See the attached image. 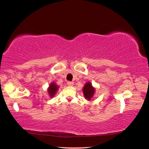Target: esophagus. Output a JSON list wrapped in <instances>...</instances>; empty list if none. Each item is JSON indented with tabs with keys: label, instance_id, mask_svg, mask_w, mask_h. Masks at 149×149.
Here are the masks:
<instances>
[{
	"label": "esophagus",
	"instance_id": "obj_1",
	"mask_svg": "<svg viewBox=\"0 0 149 149\" xmlns=\"http://www.w3.org/2000/svg\"><path fill=\"white\" fill-rule=\"evenodd\" d=\"M67 84L70 86H73V85H74V83H73V82H71V81H68Z\"/></svg>",
	"mask_w": 149,
	"mask_h": 149
}]
</instances>
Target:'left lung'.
I'll use <instances>...</instances> for the list:
<instances>
[{
    "mask_svg": "<svg viewBox=\"0 0 149 149\" xmlns=\"http://www.w3.org/2000/svg\"><path fill=\"white\" fill-rule=\"evenodd\" d=\"M83 91L85 98L88 100H90L91 98L93 96L95 89L92 87V85L91 84V83H90L89 82H88V83L84 85Z\"/></svg>",
    "mask_w": 149,
    "mask_h": 149,
    "instance_id": "obj_1",
    "label": "left lung"
}]
</instances>
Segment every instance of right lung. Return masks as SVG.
I'll return each mask as SVG.
<instances>
[{
	"label": "right lung",
	"instance_id": "add662e5",
	"mask_svg": "<svg viewBox=\"0 0 149 149\" xmlns=\"http://www.w3.org/2000/svg\"><path fill=\"white\" fill-rule=\"evenodd\" d=\"M58 87L57 86V85L55 83H53L50 84L49 86V90H48L50 96L52 97L54 95L57 90H58Z\"/></svg>",
	"mask_w": 149,
	"mask_h": 149
}]
</instances>
